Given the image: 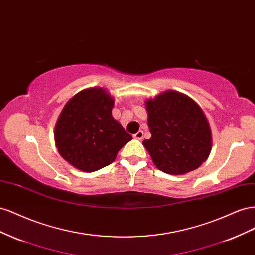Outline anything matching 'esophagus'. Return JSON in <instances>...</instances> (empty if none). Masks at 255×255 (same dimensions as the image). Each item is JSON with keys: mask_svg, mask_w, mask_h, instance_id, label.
Wrapping results in <instances>:
<instances>
[{"mask_svg": "<svg viewBox=\"0 0 255 255\" xmlns=\"http://www.w3.org/2000/svg\"><path fill=\"white\" fill-rule=\"evenodd\" d=\"M143 135H144L143 131H142V130H140V131H137L136 133L133 134V137H134V139H136V140H142L143 139Z\"/></svg>", "mask_w": 255, "mask_h": 255, "instance_id": "esophagus-1", "label": "esophagus"}]
</instances>
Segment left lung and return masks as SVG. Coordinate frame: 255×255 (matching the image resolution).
I'll list each match as a JSON object with an SVG mask.
<instances>
[{
    "label": "left lung",
    "mask_w": 255,
    "mask_h": 255,
    "mask_svg": "<svg viewBox=\"0 0 255 255\" xmlns=\"http://www.w3.org/2000/svg\"><path fill=\"white\" fill-rule=\"evenodd\" d=\"M149 140L143 141L157 168L172 175L198 169L212 149V132L202 109L176 91L146 101Z\"/></svg>",
    "instance_id": "obj_1"
}]
</instances>
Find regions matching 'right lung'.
<instances>
[{
    "label": "right lung",
    "mask_w": 255,
    "mask_h": 255,
    "mask_svg": "<svg viewBox=\"0 0 255 255\" xmlns=\"http://www.w3.org/2000/svg\"><path fill=\"white\" fill-rule=\"evenodd\" d=\"M113 98L100 87L72 97L57 120L55 143L61 156L75 168L95 172L111 164L132 139L113 119Z\"/></svg>",
    "instance_id": "add662e5"
}]
</instances>
